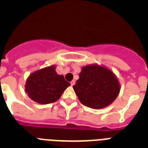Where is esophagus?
<instances>
[{"label":"esophagus","mask_w":148,"mask_h":148,"mask_svg":"<svg viewBox=\"0 0 148 148\" xmlns=\"http://www.w3.org/2000/svg\"><path fill=\"white\" fill-rule=\"evenodd\" d=\"M75 84V81H72V82H70V84H71V86H73L74 84Z\"/></svg>","instance_id":"1"}]
</instances>
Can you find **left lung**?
I'll return each instance as SVG.
<instances>
[{
    "mask_svg": "<svg viewBox=\"0 0 148 148\" xmlns=\"http://www.w3.org/2000/svg\"><path fill=\"white\" fill-rule=\"evenodd\" d=\"M73 89L82 104L92 109H101L114 101L120 92V84L108 68L89 64L82 68Z\"/></svg>",
    "mask_w": 148,
    "mask_h": 148,
    "instance_id": "left-lung-1",
    "label": "left lung"
}]
</instances>
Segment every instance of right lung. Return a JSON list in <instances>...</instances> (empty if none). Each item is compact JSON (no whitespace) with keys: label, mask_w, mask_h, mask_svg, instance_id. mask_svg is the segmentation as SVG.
I'll return each instance as SVG.
<instances>
[{"label":"right lung","mask_w":148,"mask_h":148,"mask_svg":"<svg viewBox=\"0 0 148 148\" xmlns=\"http://www.w3.org/2000/svg\"><path fill=\"white\" fill-rule=\"evenodd\" d=\"M70 85L64 75L57 74L56 66L52 65L30 74L26 82L25 91L34 101L47 104L58 101Z\"/></svg>","instance_id":"right-lung-1"}]
</instances>
